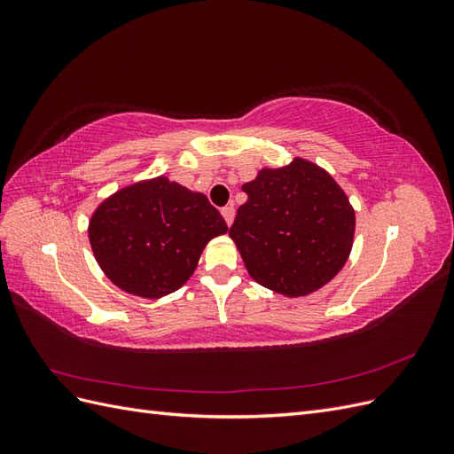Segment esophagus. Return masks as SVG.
<instances>
[{
  "mask_svg": "<svg viewBox=\"0 0 454 454\" xmlns=\"http://www.w3.org/2000/svg\"><path fill=\"white\" fill-rule=\"evenodd\" d=\"M222 215L225 217L227 225H231V223H232V219H235V208H232L231 204H229V206H225V208H222Z\"/></svg>",
  "mask_w": 454,
  "mask_h": 454,
  "instance_id": "esophagus-1",
  "label": "esophagus"
}]
</instances>
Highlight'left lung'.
Instances as JSON below:
<instances>
[{
	"instance_id": "1",
	"label": "left lung",
	"mask_w": 454,
	"mask_h": 454,
	"mask_svg": "<svg viewBox=\"0 0 454 454\" xmlns=\"http://www.w3.org/2000/svg\"><path fill=\"white\" fill-rule=\"evenodd\" d=\"M229 229L250 277L286 297L320 290L345 267L356 215L345 191L324 168L294 159L259 170Z\"/></svg>"
}]
</instances>
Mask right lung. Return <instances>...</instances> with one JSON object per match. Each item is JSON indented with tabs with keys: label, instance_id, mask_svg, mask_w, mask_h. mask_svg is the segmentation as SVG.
<instances>
[{
	"label": "right lung",
	"instance_id": "add662e5",
	"mask_svg": "<svg viewBox=\"0 0 454 454\" xmlns=\"http://www.w3.org/2000/svg\"><path fill=\"white\" fill-rule=\"evenodd\" d=\"M227 223L202 193L159 176L119 189L90 217L89 240L122 292L159 299L195 272L204 246Z\"/></svg>",
	"mask_w": 454,
	"mask_h": 454
}]
</instances>
